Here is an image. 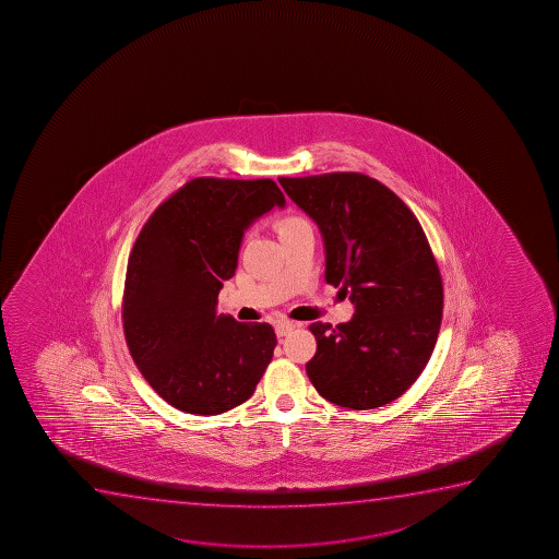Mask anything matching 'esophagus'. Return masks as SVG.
Returning a JSON list of instances; mask_svg holds the SVG:
<instances>
[{"label": "esophagus", "instance_id": "1", "mask_svg": "<svg viewBox=\"0 0 559 559\" xmlns=\"http://www.w3.org/2000/svg\"><path fill=\"white\" fill-rule=\"evenodd\" d=\"M296 329V323L288 322V320H284V322H278L275 325L276 336H286L288 333H292Z\"/></svg>", "mask_w": 559, "mask_h": 559}]
</instances>
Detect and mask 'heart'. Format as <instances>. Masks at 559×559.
I'll return each mask as SVG.
<instances>
[{
    "label": "heart",
    "instance_id": "1",
    "mask_svg": "<svg viewBox=\"0 0 559 559\" xmlns=\"http://www.w3.org/2000/svg\"><path fill=\"white\" fill-rule=\"evenodd\" d=\"M305 223L302 218L299 217H286L283 218V221H278V224H276V228H278V231L281 234H284V231L292 230V228H296V226H299V224Z\"/></svg>",
    "mask_w": 559,
    "mask_h": 559
}]
</instances>
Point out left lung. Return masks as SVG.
Masks as SVG:
<instances>
[{"instance_id": "left-lung-1", "label": "left lung", "mask_w": 559, "mask_h": 559, "mask_svg": "<svg viewBox=\"0 0 559 559\" xmlns=\"http://www.w3.org/2000/svg\"><path fill=\"white\" fill-rule=\"evenodd\" d=\"M322 234L325 283L354 302L346 323L314 322L316 391L336 406L372 409L419 378L440 333L443 286L427 236L407 205L365 174L278 178Z\"/></svg>"}]
</instances>
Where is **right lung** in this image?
<instances>
[{"mask_svg": "<svg viewBox=\"0 0 559 559\" xmlns=\"http://www.w3.org/2000/svg\"><path fill=\"white\" fill-rule=\"evenodd\" d=\"M284 194L271 179L198 178L158 205L132 247L123 331L132 359L170 406L218 415L249 401L276 346L270 323L217 314L245 230Z\"/></svg>", "mask_w": 559, "mask_h": 559, "instance_id": "obj_1", "label": "right lung"}]
</instances>
